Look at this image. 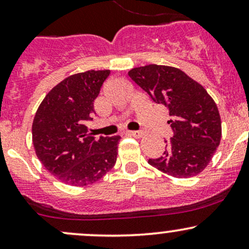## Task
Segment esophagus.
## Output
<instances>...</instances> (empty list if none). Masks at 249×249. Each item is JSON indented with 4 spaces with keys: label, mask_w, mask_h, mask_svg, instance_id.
I'll list each match as a JSON object with an SVG mask.
<instances>
[{
    "label": "esophagus",
    "mask_w": 249,
    "mask_h": 249,
    "mask_svg": "<svg viewBox=\"0 0 249 249\" xmlns=\"http://www.w3.org/2000/svg\"><path fill=\"white\" fill-rule=\"evenodd\" d=\"M126 133L128 136L136 137V138H142V137L144 136V132H142V131H127Z\"/></svg>",
    "instance_id": "obj_1"
}]
</instances>
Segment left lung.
<instances>
[{"label": "left lung", "instance_id": "obj_1", "mask_svg": "<svg viewBox=\"0 0 249 249\" xmlns=\"http://www.w3.org/2000/svg\"><path fill=\"white\" fill-rule=\"evenodd\" d=\"M128 76L157 104L168 107L173 137L164 156L148 164L174 178H192L212 160L221 141V119L205 88L178 68L148 64L133 68Z\"/></svg>", "mask_w": 249, "mask_h": 249}]
</instances>
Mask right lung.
<instances>
[{
	"label": "right lung",
	"mask_w": 249,
	"mask_h": 249,
	"mask_svg": "<svg viewBox=\"0 0 249 249\" xmlns=\"http://www.w3.org/2000/svg\"><path fill=\"white\" fill-rule=\"evenodd\" d=\"M110 70H88L63 79L44 97L33 122L37 158L56 179L82 187L98 181L115 166L119 136L88 134L87 122L95 113L98 97Z\"/></svg>",
	"instance_id": "right-lung-1"
}]
</instances>
